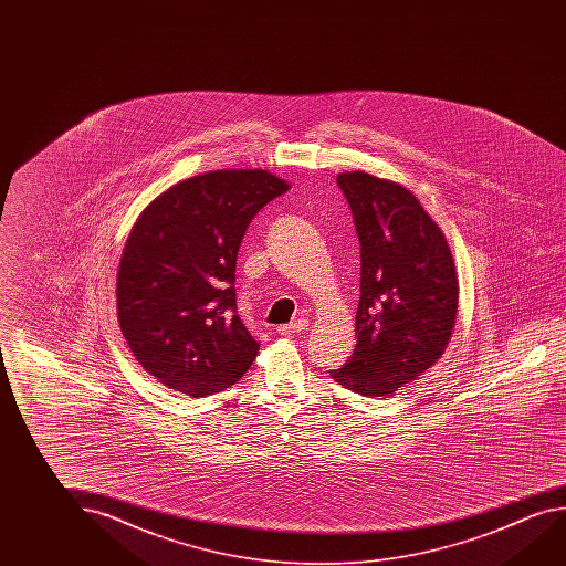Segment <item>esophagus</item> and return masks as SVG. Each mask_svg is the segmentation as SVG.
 Wrapping results in <instances>:
<instances>
[{"label": "esophagus", "mask_w": 566, "mask_h": 566, "mask_svg": "<svg viewBox=\"0 0 566 566\" xmlns=\"http://www.w3.org/2000/svg\"><path fill=\"white\" fill-rule=\"evenodd\" d=\"M307 325H310V322H307L306 317H297L296 322H292V324L280 325L279 334L280 335L300 334V332H306Z\"/></svg>", "instance_id": "obj_1"}]
</instances>
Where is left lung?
I'll list each match as a JSON object with an SVG mask.
<instances>
[{"label": "left lung", "instance_id": "obj_1", "mask_svg": "<svg viewBox=\"0 0 566 566\" xmlns=\"http://www.w3.org/2000/svg\"><path fill=\"white\" fill-rule=\"evenodd\" d=\"M337 186L352 205L361 242L357 345L332 379L363 397H392L446 352L458 315L450 244L410 189L367 171Z\"/></svg>", "mask_w": 566, "mask_h": 566}]
</instances>
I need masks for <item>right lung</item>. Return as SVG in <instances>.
Returning <instances> with one entry per match:
<instances>
[{
	"label": "right lung",
	"mask_w": 566,
	"mask_h": 566,
	"mask_svg": "<svg viewBox=\"0 0 566 566\" xmlns=\"http://www.w3.org/2000/svg\"><path fill=\"white\" fill-rule=\"evenodd\" d=\"M290 184L266 169H217L158 195L122 251L116 310L136 361L193 399L229 389L260 343L237 315L234 269L252 217Z\"/></svg>",
	"instance_id": "add662e5"
}]
</instances>
